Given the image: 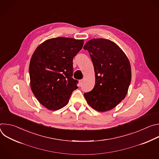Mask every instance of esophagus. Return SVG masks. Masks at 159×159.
<instances>
[{"mask_svg": "<svg viewBox=\"0 0 159 159\" xmlns=\"http://www.w3.org/2000/svg\"><path fill=\"white\" fill-rule=\"evenodd\" d=\"M82 83H83V80H79V84H80V85H82Z\"/></svg>", "mask_w": 159, "mask_h": 159, "instance_id": "34e87169", "label": "esophagus"}]
</instances>
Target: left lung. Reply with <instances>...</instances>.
<instances>
[{
    "mask_svg": "<svg viewBox=\"0 0 159 159\" xmlns=\"http://www.w3.org/2000/svg\"><path fill=\"white\" fill-rule=\"evenodd\" d=\"M84 49L89 53L96 75L93 89L84 97L98 111L111 110L127 94L131 79L129 61L118 45L108 39L89 40Z\"/></svg>",
    "mask_w": 159,
    "mask_h": 159,
    "instance_id": "8db88e82",
    "label": "left lung"
}]
</instances>
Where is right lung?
<instances>
[{
	"mask_svg": "<svg viewBox=\"0 0 159 159\" xmlns=\"http://www.w3.org/2000/svg\"><path fill=\"white\" fill-rule=\"evenodd\" d=\"M83 39L59 37L38 47L30 63V85L34 96L45 107L65 106L78 81L72 78L73 58L82 49Z\"/></svg>",
	"mask_w": 159,
	"mask_h": 159,
	"instance_id": "add662e5",
	"label": "right lung"
}]
</instances>
